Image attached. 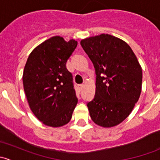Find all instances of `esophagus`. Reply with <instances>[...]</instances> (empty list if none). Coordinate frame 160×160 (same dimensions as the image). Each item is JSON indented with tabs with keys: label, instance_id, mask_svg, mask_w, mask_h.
I'll return each instance as SVG.
<instances>
[{
	"label": "esophagus",
	"instance_id": "1",
	"mask_svg": "<svg viewBox=\"0 0 160 160\" xmlns=\"http://www.w3.org/2000/svg\"><path fill=\"white\" fill-rule=\"evenodd\" d=\"M83 87H84V85H83V84H79V85H78V88H79V90H81L83 89Z\"/></svg>",
	"mask_w": 160,
	"mask_h": 160
}]
</instances>
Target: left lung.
Wrapping results in <instances>:
<instances>
[{
    "instance_id": "left-lung-1",
    "label": "left lung",
    "mask_w": 160,
    "mask_h": 160,
    "mask_svg": "<svg viewBox=\"0 0 160 160\" xmlns=\"http://www.w3.org/2000/svg\"><path fill=\"white\" fill-rule=\"evenodd\" d=\"M96 70V90L88 104L92 121L104 128L122 123L142 91V70L131 47L121 38L101 34L80 41Z\"/></svg>"
}]
</instances>
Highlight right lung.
<instances>
[{"label": "right lung", "mask_w": 160, "mask_h": 160, "mask_svg": "<svg viewBox=\"0 0 160 160\" xmlns=\"http://www.w3.org/2000/svg\"><path fill=\"white\" fill-rule=\"evenodd\" d=\"M77 42L56 35L37 46L27 59L22 76L24 90L31 111L47 126L69 123L77 104L67 59Z\"/></svg>", "instance_id": "obj_1"}]
</instances>
